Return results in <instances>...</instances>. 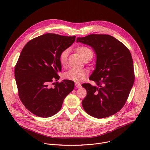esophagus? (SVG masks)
<instances>
[{"instance_id":"1","label":"esophagus","mask_w":150,"mask_h":150,"mask_svg":"<svg viewBox=\"0 0 150 150\" xmlns=\"http://www.w3.org/2000/svg\"><path fill=\"white\" fill-rule=\"evenodd\" d=\"M75 87L78 88H79L81 87V85L79 83H75Z\"/></svg>"}]
</instances>
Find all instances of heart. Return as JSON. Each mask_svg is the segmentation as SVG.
<instances>
[{
    "mask_svg": "<svg viewBox=\"0 0 150 150\" xmlns=\"http://www.w3.org/2000/svg\"><path fill=\"white\" fill-rule=\"evenodd\" d=\"M76 52L84 61L88 60V61L91 59L93 56V51L88 47L81 46L76 49ZM68 54V50L65 49L63 50L59 54V60L60 65L62 67H65L67 62V58ZM88 72L83 69H71L64 74V78L66 79L71 80L75 82H79L82 81L87 76Z\"/></svg>",
    "mask_w": 150,
    "mask_h": 150,
    "instance_id": "b5f03b06",
    "label": "heart"
}]
</instances>
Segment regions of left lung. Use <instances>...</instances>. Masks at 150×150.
I'll list each match as a JSON object with an SVG mask.
<instances>
[{"label": "left lung", "instance_id": "obj_1", "mask_svg": "<svg viewBox=\"0 0 150 150\" xmlns=\"http://www.w3.org/2000/svg\"><path fill=\"white\" fill-rule=\"evenodd\" d=\"M76 42L90 46L96 54V68L89 78L96 85H82L87 91L82 101L84 110L98 119L116 113L125 105L135 79L129 49L115 37L106 34L78 37Z\"/></svg>", "mask_w": 150, "mask_h": 150}]
</instances>
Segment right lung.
<instances>
[{"mask_svg": "<svg viewBox=\"0 0 150 150\" xmlns=\"http://www.w3.org/2000/svg\"><path fill=\"white\" fill-rule=\"evenodd\" d=\"M75 36L47 33L28 41L15 68L19 97L25 108L41 117H49L61 109L64 99L74 90V82L59 79L60 53L70 47Z\"/></svg>", "mask_w": 150, "mask_h": 150, "instance_id": "right-lung-1", "label": "right lung"}]
</instances>
